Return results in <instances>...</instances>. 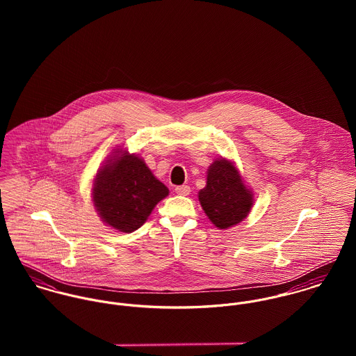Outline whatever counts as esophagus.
<instances>
[{
    "label": "esophagus",
    "mask_w": 356,
    "mask_h": 356,
    "mask_svg": "<svg viewBox=\"0 0 356 356\" xmlns=\"http://www.w3.org/2000/svg\"><path fill=\"white\" fill-rule=\"evenodd\" d=\"M175 192L181 196H188L191 193V188L188 185H182V186H177Z\"/></svg>",
    "instance_id": "obj_1"
}]
</instances>
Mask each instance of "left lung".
Listing matches in <instances>:
<instances>
[{
	"label": "left lung",
	"instance_id": "left-lung-1",
	"mask_svg": "<svg viewBox=\"0 0 356 356\" xmlns=\"http://www.w3.org/2000/svg\"><path fill=\"white\" fill-rule=\"evenodd\" d=\"M199 200L209 220L219 229L240 223L254 204L238 171L227 160H215L209 167L207 186L200 191Z\"/></svg>",
	"mask_w": 356,
	"mask_h": 356
}]
</instances>
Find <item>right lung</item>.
I'll return each instance as SVG.
<instances>
[{
	"label": "right lung",
	"mask_w": 356,
	"mask_h": 356,
	"mask_svg": "<svg viewBox=\"0 0 356 356\" xmlns=\"http://www.w3.org/2000/svg\"><path fill=\"white\" fill-rule=\"evenodd\" d=\"M115 157L108 160L109 164L96 178L93 202L105 223L131 233L145 223L154 205L168 195V189L137 156L124 153Z\"/></svg>",
	"instance_id": "add662e5"
}]
</instances>
